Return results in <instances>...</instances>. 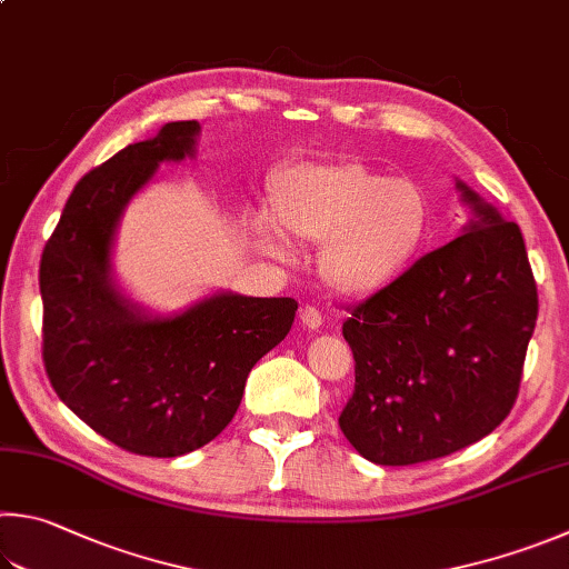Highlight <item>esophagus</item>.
Segmentation results:
<instances>
[{
  "instance_id": "1",
  "label": "esophagus",
  "mask_w": 569,
  "mask_h": 569,
  "mask_svg": "<svg viewBox=\"0 0 569 569\" xmlns=\"http://www.w3.org/2000/svg\"><path fill=\"white\" fill-rule=\"evenodd\" d=\"M301 326L308 330H318L320 326H323V316H320L318 308L306 306V308H301Z\"/></svg>"
}]
</instances>
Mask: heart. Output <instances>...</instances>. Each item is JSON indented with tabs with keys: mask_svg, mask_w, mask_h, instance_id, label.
<instances>
[{
	"mask_svg": "<svg viewBox=\"0 0 569 569\" xmlns=\"http://www.w3.org/2000/svg\"><path fill=\"white\" fill-rule=\"evenodd\" d=\"M268 216L251 223L258 249L286 258L283 239L320 243L318 273L346 298L390 288L418 261L432 231L426 191L363 161L283 167L268 183Z\"/></svg>",
	"mask_w": 569,
	"mask_h": 569,
	"instance_id": "b5f03b06",
	"label": "heart"
}]
</instances>
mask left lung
Returning <instances> with one entry per match:
<instances>
[{
    "instance_id": "obj_1",
    "label": "left lung",
    "mask_w": 569,
    "mask_h": 569,
    "mask_svg": "<svg viewBox=\"0 0 569 569\" xmlns=\"http://www.w3.org/2000/svg\"><path fill=\"white\" fill-rule=\"evenodd\" d=\"M462 236L422 256L343 323L356 358L340 430L376 465L450 456L500 426L518 398L537 320L520 226L456 179Z\"/></svg>"
}]
</instances>
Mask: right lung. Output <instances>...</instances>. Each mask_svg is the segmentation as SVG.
<instances>
[{
	"instance_id": "1",
	"label": "right lung",
	"mask_w": 569,
	"mask_h": 569,
	"mask_svg": "<svg viewBox=\"0 0 569 569\" xmlns=\"http://www.w3.org/2000/svg\"><path fill=\"white\" fill-rule=\"evenodd\" d=\"M199 133V121L163 123L89 171L39 268L44 366L57 396L113 446L151 458L186 456L219 436L251 368L288 336L298 311L293 298L213 291L159 313L119 283L123 211L161 163L196 159Z\"/></svg>"
}]
</instances>
